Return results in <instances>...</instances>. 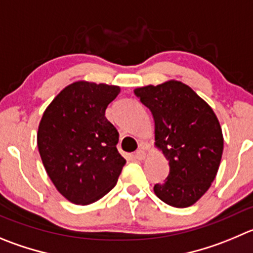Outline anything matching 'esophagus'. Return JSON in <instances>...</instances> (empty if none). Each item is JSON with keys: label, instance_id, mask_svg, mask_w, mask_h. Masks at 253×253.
<instances>
[{"label": "esophagus", "instance_id": "1", "mask_svg": "<svg viewBox=\"0 0 253 253\" xmlns=\"http://www.w3.org/2000/svg\"><path fill=\"white\" fill-rule=\"evenodd\" d=\"M133 157L136 160H145L146 152L143 150H137V151H136V152H134Z\"/></svg>", "mask_w": 253, "mask_h": 253}]
</instances>
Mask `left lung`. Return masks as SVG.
Instances as JSON below:
<instances>
[{"label": "left lung", "mask_w": 253, "mask_h": 253, "mask_svg": "<svg viewBox=\"0 0 253 253\" xmlns=\"http://www.w3.org/2000/svg\"><path fill=\"white\" fill-rule=\"evenodd\" d=\"M155 120V146L169 165L164 183L153 187L169 206H192L218 171L223 136L213 110L191 87L176 80L134 89Z\"/></svg>", "instance_id": "left-lung-1"}]
</instances>
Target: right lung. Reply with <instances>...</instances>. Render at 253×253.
Listing matches in <instances>:
<instances>
[{"label":"right lung","mask_w":253,"mask_h":253,"mask_svg":"<svg viewBox=\"0 0 253 253\" xmlns=\"http://www.w3.org/2000/svg\"><path fill=\"white\" fill-rule=\"evenodd\" d=\"M119 86L77 81L53 98L42 115L37 146L58 192L75 205L98 201L117 183L126 160L119 132L106 119Z\"/></svg>","instance_id":"right-lung-1"}]
</instances>
